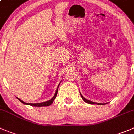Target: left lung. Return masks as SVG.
<instances>
[{
    "label": "left lung",
    "instance_id": "left-lung-1",
    "mask_svg": "<svg viewBox=\"0 0 134 134\" xmlns=\"http://www.w3.org/2000/svg\"><path fill=\"white\" fill-rule=\"evenodd\" d=\"M81 94V93H80ZM81 97H82V99H83V100L85 102H86V103H88V104H98V105H103V104H102V103H94V102H92L91 101V100H87L86 99H85V97H83V96H82V95L81 94Z\"/></svg>",
    "mask_w": 134,
    "mask_h": 134
}]
</instances>
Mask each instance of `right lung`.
Wrapping results in <instances>:
<instances>
[{
	"instance_id": "add662e5",
	"label": "right lung",
	"mask_w": 134,
	"mask_h": 134,
	"mask_svg": "<svg viewBox=\"0 0 134 134\" xmlns=\"http://www.w3.org/2000/svg\"><path fill=\"white\" fill-rule=\"evenodd\" d=\"M59 85H60V83H59ZM59 85H58L57 88V90H56V92H55V93L54 96H53V97L52 98V99H50V100H48V101H45V102H43V103H25V102L23 101L22 100H20V99H19L18 97L17 98L18 99H19V100H20L21 103H23V104H27V105H30V106H33V107H48V106H49L51 105V104L53 103V100H55V99L56 98V96H57V92H58V88H59Z\"/></svg>"
}]
</instances>
